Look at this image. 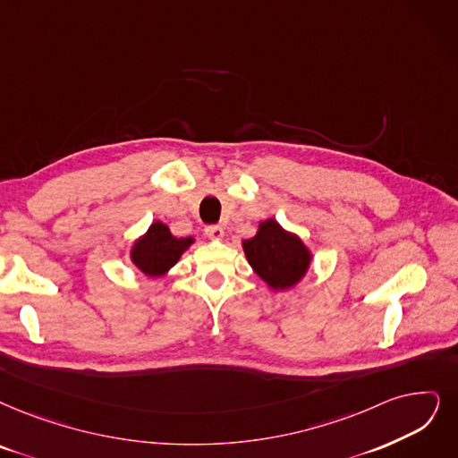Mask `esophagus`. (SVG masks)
I'll use <instances>...</instances> for the list:
<instances>
[{
    "label": "esophagus",
    "instance_id": "esophagus-1",
    "mask_svg": "<svg viewBox=\"0 0 458 458\" xmlns=\"http://www.w3.org/2000/svg\"><path fill=\"white\" fill-rule=\"evenodd\" d=\"M205 233L212 241H222L225 236V231L222 225H208V227H205Z\"/></svg>",
    "mask_w": 458,
    "mask_h": 458
}]
</instances>
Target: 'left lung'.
Listing matches in <instances>:
<instances>
[{"mask_svg": "<svg viewBox=\"0 0 458 458\" xmlns=\"http://www.w3.org/2000/svg\"><path fill=\"white\" fill-rule=\"evenodd\" d=\"M255 274L274 291L297 285L312 263V253L297 234L285 231L276 219H265L253 239L242 242Z\"/></svg>", "mask_w": 458, "mask_h": 458, "instance_id": "1", "label": "left lung"}]
</instances>
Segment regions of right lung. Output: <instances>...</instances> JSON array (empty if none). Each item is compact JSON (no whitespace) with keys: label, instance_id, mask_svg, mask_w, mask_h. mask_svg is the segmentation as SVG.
<instances>
[{"label":"right lung","instance_id":"add662e5","mask_svg":"<svg viewBox=\"0 0 458 458\" xmlns=\"http://www.w3.org/2000/svg\"><path fill=\"white\" fill-rule=\"evenodd\" d=\"M193 242L191 236L176 239L165 224L154 222L133 244L131 261L146 276L157 278L167 274Z\"/></svg>","mask_w":458,"mask_h":458}]
</instances>
